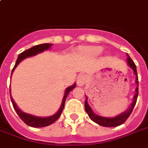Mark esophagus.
<instances>
[{"instance_id": "obj_1", "label": "esophagus", "mask_w": 148, "mask_h": 148, "mask_svg": "<svg viewBox=\"0 0 148 148\" xmlns=\"http://www.w3.org/2000/svg\"><path fill=\"white\" fill-rule=\"evenodd\" d=\"M86 82V77L84 74H81L80 76H78L77 79V84L78 86H83Z\"/></svg>"}]
</instances>
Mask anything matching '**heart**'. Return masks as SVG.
<instances>
[{
    "mask_svg": "<svg viewBox=\"0 0 148 148\" xmlns=\"http://www.w3.org/2000/svg\"><path fill=\"white\" fill-rule=\"evenodd\" d=\"M84 51L89 55L97 56L102 51V48L100 47H88L84 48Z\"/></svg>",
    "mask_w": 148,
    "mask_h": 148,
    "instance_id": "1",
    "label": "heart"
}]
</instances>
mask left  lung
Here are the masks:
<instances>
[{"label":"left lung","instance_id":"left-lung-1","mask_svg":"<svg viewBox=\"0 0 148 148\" xmlns=\"http://www.w3.org/2000/svg\"><path fill=\"white\" fill-rule=\"evenodd\" d=\"M127 60L128 65L133 69L134 73V74L136 75V83L138 84V87L136 88V94L135 95H134V97L133 103H132L131 107H130L125 112L122 113L121 114L118 115V116H117V117H112V118L103 117H101V116H98V115H96L95 114H94L92 109L90 108V106L88 105V101H87V100H88V97H86L85 103H84V108H85L86 112H87V114H88L90 119L92 120L94 122H95V123L98 124L99 125H101V126L103 127H117L119 126V125H121L122 124H124V122L126 121V120L128 118L129 116L131 115V114L132 113V111H133V109L134 108V106H135L138 96V77L135 64L134 63L132 59L129 57L128 53H127Z\"/></svg>","mask_w":148,"mask_h":148}]
</instances>
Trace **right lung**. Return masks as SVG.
Returning <instances> with one entry per match:
<instances>
[{"instance_id": "right-lung-1", "label": "right lung", "mask_w": 148, "mask_h": 148, "mask_svg": "<svg viewBox=\"0 0 148 148\" xmlns=\"http://www.w3.org/2000/svg\"><path fill=\"white\" fill-rule=\"evenodd\" d=\"M52 46V44H41V45H36L34 47H31L30 49H27L26 51H24V52H22L19 54L18 58L17 59V61L15 63V65L14 68L12 70V73L14 71L15 67H17V64H19L21 61L23 59L26 58H29V57H31V56L36 55L37 53H40V52H43L45 50L49 49L50 47ZM11 73V74H12ZM76 84H74L73 86H71L69 88H67L66 89V91H65L64 96V98H63L62 103H61V106H60V109L58 110V112L56 113L55 114L51 116V117H35V116H33V115L28 114H26V113L22 112L21 110H20L19 108H17V105L15 104L14 101L12 99L11 96H10V100H11V102H12L13 107L14 108L15 111L17 112V114H18V116L20 117V118L28 126L33 127H42L48 126L50 124H53V122L56 121L58 119V117H60L61 113H62V110L64 109V103L65 101H66V97H67L68 93L75 88Z\"/></svg>"}]
</instances>
